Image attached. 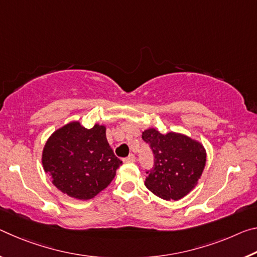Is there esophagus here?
Masks as SVG:
<instances>
[{
	"mask_svg": "<svg viewBox=\"0 0 257 257\" xmlns=\"http://www.w3.org/2000/svg\"><path fill=\"white\" fill-rule=\"evenodd\" d=\"M122 161H123V162H135L136 161V157L134 156V154H129L127 158L122 159Z\"/></svg>",
	"mask_w": 257,
	"mask_h": 257,
	"instance_id": "34e87169",
	"label": "esophagus"
}]
</instances>
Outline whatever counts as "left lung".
<instances>
[{"label":"left lung","instance_id":"1","mask_svg":"<svg viewBox=\"0 0 257 257\" xmlns=\"http://www.w3.org/2000/svg\"><path fill=\"white\" fill-rule=\"evenodd\" d=\"M142 138L154 156L153 167L146 170L145 186L165 200H178L197 185L206 164L203 146L181 134L162 135L145 130Z\"/></svg>","mask_w":257,"mask_h":257}]
</instances>
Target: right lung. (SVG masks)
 Instances as JSON below:
<instances>
[{"label": "right lung", "mask_w": 257, "mask_h": 257, "mask_svg": "<svg viewBox=\"0 0 257 257\" xmlns=\"http://www.w3.org/2000/svg\"><path fill=\"white\" fill-rule=\"evenodd\" d=\"M42 164L57 189L88 200L112 182L122 161L109 146L104 125L85 129L79 122H71L49 138Z\"/></svg>", "instance_id": "1"}]
</instances>
